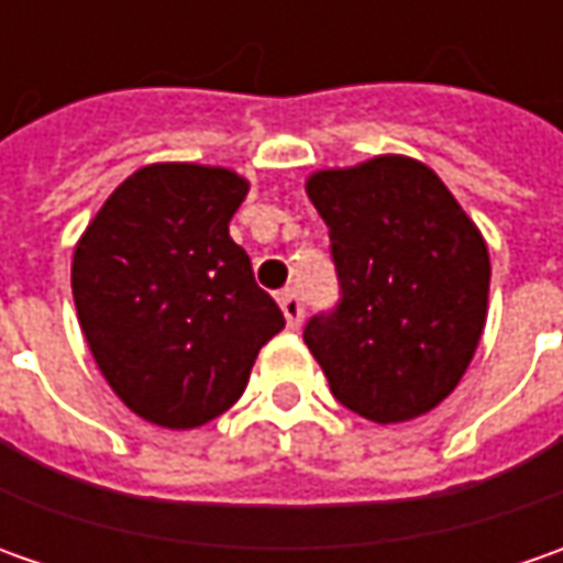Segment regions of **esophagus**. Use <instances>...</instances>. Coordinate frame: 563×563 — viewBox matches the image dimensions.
I'll use <instances>...</instances> for the list:
<instances>
[{"label":"esophagus","mask_w":563,"mask_h":563,"mask_svg":"<svg viewBox=\"0 0 563 563\" xmlns=\"http://www.w3.org/2000/svg\"><path fill=\"white\" fill-rule=\"evenodd\" d=\"M278 307H282V313L288 319V329H300V322H303V300H300V294L288 288V291L278 294Z\"/></svg>","instance_id":"obj_1"}]
</instances>
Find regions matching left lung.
<instances>
[{
    "label": "left lung",
    "instance_id": "1",
    "mask_svg": "<svg viewBox=\"0 0 563 563\" xmlns=\"http://www.w3.org/2000/svg\"><path fill=\"white\" fill-rule=\"evenodd\" d=\"M329 225L341 297L303 341L347 410L404 422L442 404L486 325L488 250L442 178L378 156L307 181Z\"/></svg>",
    "mask_w": 563,
    "mask_h": 563
}]
</instances>
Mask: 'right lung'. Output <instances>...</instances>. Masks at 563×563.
<instances>
[{
  "instance_id": "right-lung-1",
  "label": "right lung",
  "mask_w": 563,
  "mask_h": 563,
  "mask_svg": "<svg viewBox=\"0 0 563 563\" xmlns=\"http://www.w3.org/2000/svg\"><path fill=\"white\" fill-rule=\"evenodd\" d=\"M247 181L228 168L134 172L77 241V319L106 382L137 417L194 429L247 388L285 316L228 234Z\"/></svg>"
}]
</instances>
